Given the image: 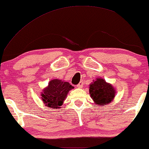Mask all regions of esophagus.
<instances>
[{
	"mask_svg": "<svg viewBox=\"0 0 149 149\" xmlns=\"http://www.w3.org/2000/svg\"><path fill=\"white\" fill-rule=\"evenodd\" d=\"M83 85H84L83 81H80V82H79V84H78V85H77V87H78V88H82V86H83Z\"/></svg>",
	"mask_w": 149,
	"mask_h": 149,
	"instance_id": "34e87169",
	"label": "esophagus"
}]
</instances>
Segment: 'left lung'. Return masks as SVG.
Segmentation results:
<instances>
[{
    "instance_id": "obj_1",
    "label": "left lung",
    "mask_w": 149,
    "mask_h": 149,
    "mask_svg": "<svg viewBox=\"0 0 149 149\" xmlns=\"http://www.w3.org/2000/svg\"><path fill=\"white\" fill-rule=\"evenodd\" d=\"M116 89L111 84L107 83L103 78H97L89 85V93L94 104L97 107L107 105L113 101Z\"/></svg>"
}]
</instances>
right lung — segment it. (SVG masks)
<instances>
[{
  "label": "right lung",
  "instance_id": "right-lung-1",
  "mask_svg": "<svg viewBox=\"0 0 149 149\" xmlns=\"http://www.w3.org/2000/svg\"><path fill=\"white\" fill-rule=\"evenodd\" d=\"M69 82L58 79H54L49 82L48 86L43 89L41 94L42 100L45 106L52 109L61 108L67 93L73 88Z\"/></svg>",
  "mask_w": 149,
  "mask_h": 149
}]
</instances>
